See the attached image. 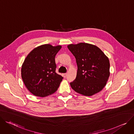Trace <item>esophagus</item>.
<instances>
[{"instance_id": "34e87169", "label": "esophagus", "mask_w": 134, "mask_h": 134, "mask_svg": "<svg viewBox=\"0 0 134 134\" xmlns=\"http://www.w3.org/2000/svg\"><path fill=\"white\" fill-rule=\"evenodd\" d=\"M67 75V73H65V74H63V76H64V77L65 78L66 77Z\"/></svg>"}]
</instances>
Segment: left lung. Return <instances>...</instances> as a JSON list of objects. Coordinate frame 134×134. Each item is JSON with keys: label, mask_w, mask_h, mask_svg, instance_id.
Segmentation results:
<instances>
[{"label": "left lung", "mask_w": 134, "mask_h": 134, "mask_svg": "<svg viewBox=\"0 0 134 134\" xmlns=\"http://www.w3.org/2000/svg\"><path fill=\"white\" fill-rule=\"evenodd\" d=\"M77 65L75 80L71 88L85 96H92L105 86L110 76V62L103 51L96 46L86 43L67 46Z\"/></svg>", "instance_id": "8db88e82"}]
</instances>
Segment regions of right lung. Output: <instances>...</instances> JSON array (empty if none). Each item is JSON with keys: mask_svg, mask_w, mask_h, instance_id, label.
Returning <instances> with one entry per match:
<instances>
[{"mask_svg": "<svg viewBox=\"0 0 134 134\" xmlns=\"http://www.w3.org/2000/svg\"><path fill=\"white\" fill-rule=\"evenodd\" d=\"M61 48V46L43 44L26 57L21 68L22 79L35 96L46 97L58 90L63 77L55 72V56Z\"/></svg>", "mask_w": 134, "mask_h": 134, "instance_id": "add662e5", "label": "right lung"}]
</instances>
